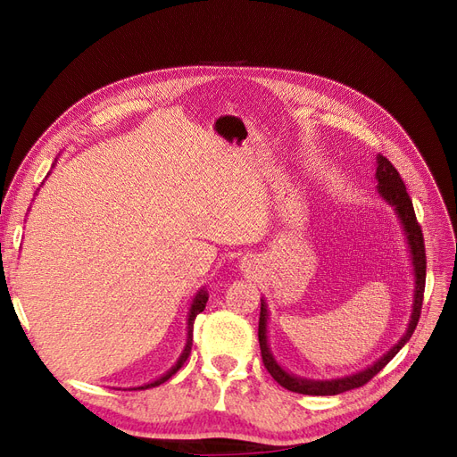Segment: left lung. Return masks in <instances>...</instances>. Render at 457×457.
<instances>
[{
	"label": "left lung",
	"instance_id": "1",
	"mask_svg": "<svg viewBox=\"0 0 457 457\" xmlns=\"http://www.w3.org/2000/svg\"><path fill=\"white\" fill-rule=\"evenodd\" d=\"M376 181H378V195L379 198L391 207L395 212L400 227H403L404 240L408 245L410 262H411V274H413V295H411V312H410V322L406 326V331L403 334L393 347L386 351L383 356H379L376 362L370 364L368 368L349 373V376L343 378H331V379H309L295 376V373L287 371L276 361L270 345H269V307L267 299L261 297V314H259V345H261V356L262 364L269 370L270 376L278 381L284 389L301 393V395H314V396H328V395H339L345 391L356 389V386H362L368 383L376 373H379L386 364H389L395 354L404 347L410 341L413 329L418 326L420 312L423 305V292H425V244H423V234L421 227L418 225L416 212H413L411 200L406 192L404 181L400 179L398 171L393 168V163L385 156L378 154L376 158Z\"/></svg>",
	"mask_w": 457,
	"mask_h": 457
}]
</instances>
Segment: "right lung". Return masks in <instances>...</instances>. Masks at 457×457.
I'll list each match as a JSON object with an SVG mask.
<instances>
[{
    "instance_id": "add662e5",
    "label": "right lung",
    "mask_w": 457,
    "mask_h": 457,
    "mask_svg": "<svg viewBox=\"0 0 457 457\" xmlns=\"http://www.w3.org/2000/svg\"><path fill=\"white\" fill-rule=\"evenodd\" d=\"M54 163H57V158H54V162H53V165L51 168H54ZM51 173V171H49ZM47 173V175H49ZM44 185V183H41ZM207 289H205V286H202L198 292H196V295L192 297V303H190V309H188V314H187V343H185V349L181 351V354H179V358H177V362L163 373V376H160L158 379H154V381H148V383H145V385H139V386H129V391H137V389H150V386H158V385H162L163 381H168L173 373L181 368L183 364H185V361L188 358V354H190V349H192V328H195V318L205 309V303H207Z\"/></svg>"
}]
</instances>
